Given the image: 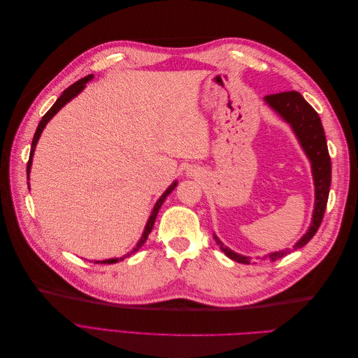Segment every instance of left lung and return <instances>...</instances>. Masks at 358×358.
<instances>
[{
	"instance_id": "8db88e82",
	"label": "left lung",
	"mask_w": 358,
	"mask_h": 358,
	"mask_svg": "<svg viewBox=\"0 0 358 358\" xmlns=\"http://www.w3.org/2000/svg\"><path fill=\"white\" fill-rule=\"evenodd\" d=\"M264 100L270 107H272V109H275L285 119V121L292 127V129H294V133L300 140V145L303 146V149H305L308 158L310 159L313 182H315V210H313V215H312V224L309 227V231L303 236L291 249L268 254V258L272 259V262H276V259L285 257L287 254L294 251V249L305 246L318 231L324 218V212H326V208H327L330 183H331V161H330L326 134H324L321 119L315 112V109H313V107L303 99L301 94H299L297 91L268 94L264 96ZM213 237L216 241V245L220 246V249L227 257H230L237 263L249 264L248 257L230 251L229 248L224 246V243L218 239V237L216 236Z\"/></svg>"
}]
</instances>
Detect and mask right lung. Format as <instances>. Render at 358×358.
Segmentation results:
<instances>
[{
	"instance_id": "1",
	"label": "right lung",
	"mask_w": 358,
	"mask_h": 358,
	"mask_svg": "<svg viewBox=\"0 0 358 358\" xmlns=\"http://www.w3.org/2000/svg\"><path fill=\"white\" fill-rule=\"evenodd\" d=\"M92 79V74H90V76H86V78H83V79H80V80H78V82H74L71 86H69V88L64 91L62 94H61V96L59 99L55 101V104H53L50 109L46 112V115L41 117V121H40V124H38V127H37V129H36V134H34V138H32V143H31V152H29V159H28V164H27V179L29 178V170H31V162H32V154H34V149H36V145H37V142H38V137H40V134H41V131H43V128L46 127V124L50 121L52 119V116L55 115L62 106H66V103H69L71 99H74L76 95H78L83 88H85V83L88 82V80H91ZM178 185V182H173L171 185L166 189V192L162 194V196L159 197V200L157 201V204H155V208H154V210H152V215H150V218H149V221H148V224H146V229H145V231H143V236H142V239L138 241V243H137V246L133 249L131 252L129 254H134L137 249L142 246L145 242H146V239H148V236H149V233L152 231V229H154V222H155V218H157V213H158V210H159V208H161V204L164 203V200H166V197L169 196V194L175 189V187ZM129 254H127V255H124V257H121V258H112V259H104V262H94L95 264H113V263H117V262H121V259H124L125 257H129Z\"/></svg>"
}]
</instances>
